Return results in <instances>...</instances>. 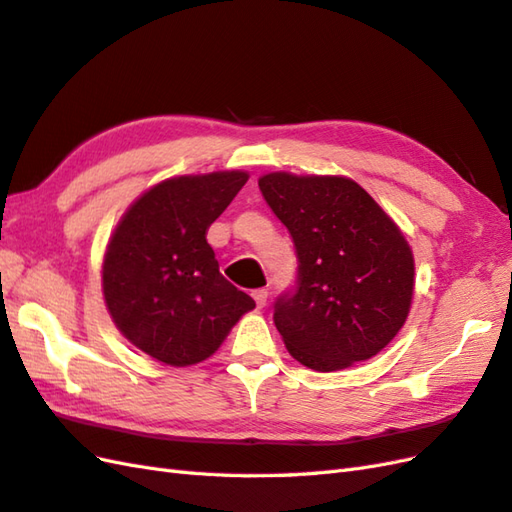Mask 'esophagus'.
<instances>
[{"instance_id":"obj_1","label":"esophagus","mask_w":512,"mask_h":512,"mask_svg":"<svg viewBox=\"0 0 512 512\" xmlns=\"http://www.w3.org/2000/svg\"><path fill=\"white\" fill-rule=\"evenodd\" d=\"M253 298H255L257 307L264 309V307H266V300H268V290H255V292H253Z\"/></svg>"}]
</instances>
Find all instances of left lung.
I'll return each instance as SVG.
<instances>
[{"label": "left lung", "mask_w": 512, "mask_h": 512, "mask_svg": "<svg viewBox=\"0 0 512 512\" xmlns=\"http://www.w3.org/2000/svg\"><path fill=\"white\" fill-rule=\"evenodd\" d=\"M259 190L296 248V285L274 303L290 355L318 372L372 359L413 298V253L396 222L346 177L270 173Z\"/></svg>", "instance_id": "left-lung-1"}]
</instances>
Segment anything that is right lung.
<instances>
[{
  "label": "right lung",
  "instance_id": "add662e5",
  "mask_svg": "<svg viewBox=\"0 0 512 512\" xmlns=\"http://www.w3.org/2000/svg\"><path fill=\"white\" fill-rule=\"evenodd\" d=\"M242 170L157 183L127 209L103 259V296L131 344L175 368L212 357L255 300L218 270L207 229L242 190Z\"/></svg>",
  "mask_w": 512,
  "mask_h": 512
}]
</instances>
